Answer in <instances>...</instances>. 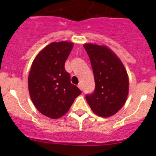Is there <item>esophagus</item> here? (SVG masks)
Segmentation results:
<instances>
[{
    "instance_id": "esophagus-1",
    "label": "esophagus",
    "mask_w": 156,
    "mask_h": 156,
    "mask_svg": "<svg viewBox=\"0 0 156 156\" xmlns=\"http://www.w3.org/2000/svg\"><path fill=\"white\" fill-rule=\"evenodd\" d=\"M78 87H79L80 90H82V85H81V84H78Z\"/></svg>"
}]
</instances>
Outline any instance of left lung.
<instances>
[{"label": "left lung", "mask_w": 156, "mask_h": 156, "mask_svg": "<svg viewBox=\"0 0 156 156\" xmlns=\"http://www.w3.org/2000/svg\"><path fill=\"white\" fill-rule=\"evenodd\" d=\"M94 75L95 90L86 100L96 115L103 118L115 114L128 95L127 71L119 57L106 46L85 44Z\"/></svg>", "instance_id": "8db88e82"}]
</instances>
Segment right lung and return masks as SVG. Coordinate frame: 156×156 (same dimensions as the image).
Returning a JSON list of instances; mask_svg holds the SVG:
<instances>
[{
    "instance_id": "obj_1",
    "label": "right lung",
    "mask_w": 156,
    "mask_h": 156,
    "mask_svg": "<svg viewBox=\"0 0 156 156\" xmlns=\"http://www.w3.org/2000/svg\"><path fill=\"white\" fill-rule=\"evenodd\" d=\"M72 48L71 42H53L37 55L31 65L28 79L30 97L36 108L50 119L64 115L81 94L71 83L65 69Z\"/></svg>"
}]
</instances>
